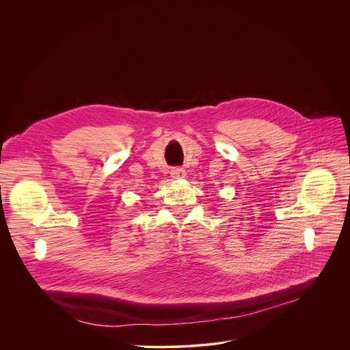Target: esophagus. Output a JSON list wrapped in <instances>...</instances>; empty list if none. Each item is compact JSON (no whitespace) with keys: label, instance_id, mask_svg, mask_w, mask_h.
<instances>
[{"label":"esophagus","instance_id":"obj_1","mask_svg":"<svg viewBox=\"0 0 350 350\" xmlns=\"http://www.w3.org/2000/svg\"><path fill=\"white\" fill-rule=\"evenodd\" d=\"M185 176H186V171H185L183 168L176 167V168H172V170H171V178H172V179H182V178H185Z\"/></svg>","mask_w":350,"mask_h":350}]
</instances>
